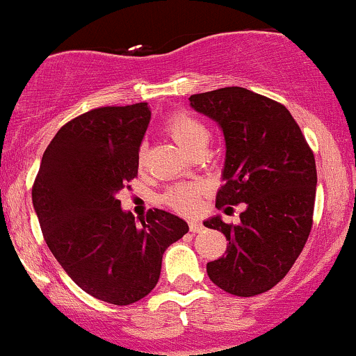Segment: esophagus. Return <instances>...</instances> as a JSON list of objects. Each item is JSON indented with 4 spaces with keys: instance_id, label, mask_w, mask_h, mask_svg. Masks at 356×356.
Instances as JSON below:
<instances>
[{
    "instance_id": "34e87169",
    "label": "esophagus",
    "mask_w": 356,
    "mask_h": 356,
    "mask_svg": "<svg viewBox=\"0 0 356 356\" xmlns=\"http://www.w3.org/2000/svg\"><path fill=\"white\" fill-rule=\"evenodd\" d=\"M188 226H190V232H192V233L204 232V225H202V222H199V221H190Z\"/></svg>"
}]
</instances>
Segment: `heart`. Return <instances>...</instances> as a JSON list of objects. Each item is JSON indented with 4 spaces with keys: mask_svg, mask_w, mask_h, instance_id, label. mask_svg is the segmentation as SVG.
I'll use <instances>...</instances> for the list:
<instances>
[{
    "mask_svg": "<svg viewBox=\"0 0 356 356\" xmlns=\"http://www.w3.org/2000/svg\"><path fill=\"white\" fill-rule=\"evenodd\" d=\"M164 131L175 140L178 147H181L188 156H192L197 149L207 147L209 130L207 127L188 113H175L166 120ZM145 163V147L138 151V166ZM200 195L202 188L199 185H177L170 188L164 195V202L181 214H195L200 209Z\"/></svg>",
    "mask_w": 356,
    "mask_h": 356,
    "instance_id": "obj_1",
    "label": "heart"
}]
</instances>
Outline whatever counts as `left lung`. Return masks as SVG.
Here are the masks:
<instances>
[{"mask_svg":"<svg viewBox=\"0 0 356 356\" xmlns=\"http://www.w3.org/2000/svg\"><path fill=\"white\" fill-rule=\"evenodd\" d=\"M188 101L225 135V185L216 207L245 204L238 225H226L221 216L204 221L228 240L226 255L207 262V274L232 295H260L286 276L310 234L314 152L291 113L273 99L225 87Z\"/></svg>","mask_w":356,"mask_h":356,"instance_id":"left-lung-1","label":"left lung"}]
</instances>
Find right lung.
<instances>
[{
    "mask_svg": "<svg viewBox=\"0 0 356 356\" xmlns=\"http://www.w3.org/2000/svg\"><path fill=\"white\" fill-rule=\"evenodd\" d=\"M151 122L147 102L106 106L60 128L44 151L32 204L44 240L76 286L102 302L130 305L161 276L163 254L188 225L151 209L137 225L120 190L137 177Z\"/></svg>",
    "mask_w": 356,
    "mask_h": 356,
    "instance_id": "1",
    "label": "right lung"
}]
</instances>
